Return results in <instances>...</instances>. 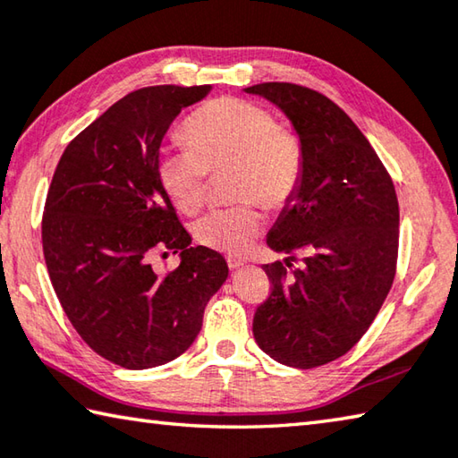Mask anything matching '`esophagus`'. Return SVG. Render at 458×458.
<instances>
[{"mask_svg":"<svg viewBox=\"0 0 458 458\" xmlns=\"http://www.w3.org/2000/svg\"><path fill=\"white\" fill-rule=\"evenodd\" d=\"M244 264V260L242 258H236V256H228V266L232 270H236V268H240V266Z\"/></svg>","mask_w":458,"mask_h":458,"instance_id":"1","label":"esophagus"}]
</instances>
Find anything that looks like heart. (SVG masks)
Wrapping results in <instances>:
<instances>
[{"label": "heart", "instance_id": "obj_1", "mask_svg": "<svg viewBox=\"0 0 458 458\" xmlns=\"http://www.w3.org/2000/svg\"><path fill=\"white\" fill-rule=\"evenodd\" d=\"M190 148L164 149L157 178L178 210L194 214L208 194L210 172H230V194L242 200L198 220V242L224 254H242L264 228V212L282 210L298 194L304 174L302 144L266 107L240 98H218L184 122Z\"/></svg>", "mask_w": 458, "mask_h": 458}]
</instances>
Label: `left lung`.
Segmentation results:
<instances>
[{
  "mask_svg": "<svg viewBox=\"0 0 458 458\" xmlns=\"http://www.w3.org/2000/svg\"><path fill=\"white\" fill-rule=\"evenodd\" d=\"M244 91L286 114L304 152L301 190L266 238L288 258L262 266L272 293L256 309L254 338L286 367H322L359 343L393 286L394 184L369 140L327 96L286 81ZM294 259L301 269L292 268Z\"/></svg>",
  "mask_w": 458,
  "mask_h": 458,
  "instance_id": "obj_1",
  "label": "left lung"
}]
</instances>
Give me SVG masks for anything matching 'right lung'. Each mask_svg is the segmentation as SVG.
Listing matches in <instances>:
<instances>
[{
	"instance_id": "right-lung-1",
	"label": "right lung",
	"mask_w": 458,
	"mask_h": 458,
	"mask_svg": "<svg viewBox=\"0 0 458 458\" xmlns=\"http://www.w3.org/2000/svg\"><path fill=\"white\" fill-rule=\"evenodd\" d=\"M208 91L149 86L123 96L64 149L47 190L41 242L57 301L91 351L123 369L186 352L228 278L222 254L190 246L157 178L170 123ZM156 251H180L181 266L156 275Z\"/></svg>"
}]
</instances>
